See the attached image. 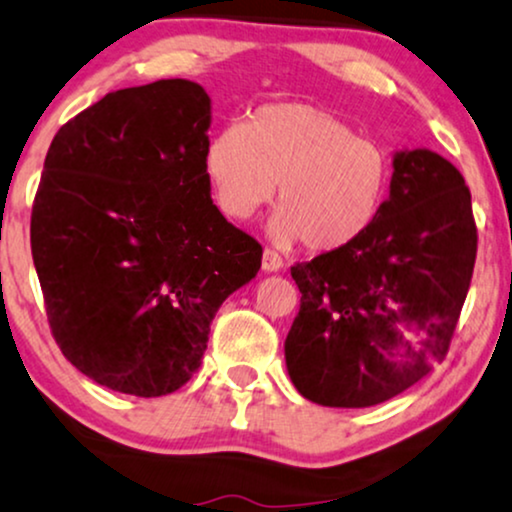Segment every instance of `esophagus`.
Here are the masks:
<instances>
[{
    "instance_id": "obj_1",
    "label": "esophagus",
    "mask_w": 512,
    "mask_h": 512,
    "mask_svg": "<svg viewBox=\"0 0 512 512\" xmlns=\"http://www.w3.org/2000/svg\"><path fill=\"white\" fill-rule=\"evenodd\" d=\"M262 269L267 271V274H274V271L283 269V257L278 255L276 250L264 248V252H262Z\"/></svg>"
}]
</instances>
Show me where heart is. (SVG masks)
I'll return each mask as SVG.
<instances>
[{
    "label": "heart",
    "instance_id": "obj_1",
    "mask_svg": "<svg viewBox=\"0 0 512 512\" xmlns=\"http://www.w3.org/2000/svg\"><path fill=\"white\" fill-rule=\"evenodd\" d=\"M217 203L234 219H250L274 198L278 243L309 250L345 248L364 236L383 210L392 160L380 144L323 108L307 103L262 106L243 125L215 134L205 153Z\"/></svg>",
    "mask_w": 512,
    "mask_h": 512
}]
</instances>
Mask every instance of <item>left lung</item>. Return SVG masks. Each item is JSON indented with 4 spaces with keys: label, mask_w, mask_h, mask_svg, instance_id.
Masks as SVG:
<instances>
[{
    "label": "left lung",
    "mask_w": 512,
    "mask_h": 512,
    "mask_svg": "<svg viewBox=\"0 0 512 512\" xmlns=\"http://www.w3.org/2000/svg\"><path fill=\"white\" fill-rule=\"evenodd\" d=\"M390 198L345 248L290 267L300 312L286 338L304 399L366 409L423 380L449 352L477 226L463 174L430 148L392 155Z\"/></svg>",
    "instance_id": "left-lung-1"
}]
</instances>
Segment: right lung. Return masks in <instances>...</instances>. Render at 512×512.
Returning a JSON list of instances; mask_svg holds the SVG:
<instances>
[{
	"instance_id": "1",
	"label": "right lung",
	"mask_w": 512,
	"mask_h": 512,
	"mask_svg": "<svg viewBox=\"0 0 512 512\" xmlns=\"http://www.w3.org/2000/svg\"><path fill=\"white\" fill-rule=\"evenodd\" d=\"M210 122L198 82L158 80L106 94L49 146L32 262L63 357L108 390L189 383L217 309L262 267L212 203Z\"/></svg>"
}]
</instances>
